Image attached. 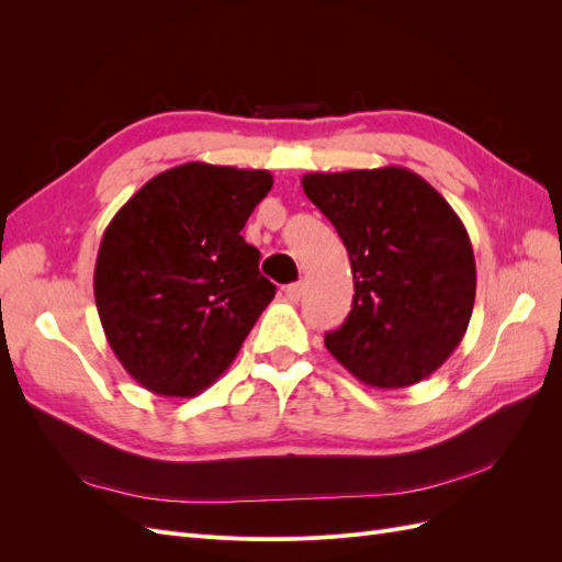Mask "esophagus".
I'll use <instances>...</instances> for the list:
<instances>
[{"label":"esophagus","instance_id":"34e87169","mask_svg":"<svg viewBox=\"0 0 562 562\" xmlns=\"http://www.w3.org/2000/svg\"><path fill=\"white\" fill-rule=\"evenodd\" d=\"M285 297L291 300V302H297L300 297H302V283L297 281V283H291V285H285Z\"/></svg>","mask_w":562,"mask_h":562}]
</instances>
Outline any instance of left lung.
Returning <instances> with one entry per match:
<instances>
[{
	"label": "left lung",
	"instance_id": "left-lung-1",
	"mask_svg": "<svg viewBox=\"0 0 562 562\" xmlns=\"http://www.w3.org/2000/svg\"><path fill=\"white\" fill-rule=\"evenodd\" d=\"M342 239L351 312L326 347L353 378L401 389L429 378L462 342L475 300L469 234L450 203L403 166L302 176Z\"/></svg>",
	"mask_w": 562,
	"mask_h": 562
}]
</instances>
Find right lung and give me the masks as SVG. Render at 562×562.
<instances>
[{"instance_id": "obj_1", "label": "right lung", "mask_w": 562, "mask_h": 562, "mask_svg": "<svg viewBox=\"0 0 562 562\" xmlns=\"http://www.w3.org/2000/svg\"><path fill=\"white\" fill-rule=\"evenodd\" d=\"M269 171L190 161L145 182L100 241L93 293L128 375L151 394L192 398L232 366L277 285L244 241Z\"/></svg>"}]
</instances>
